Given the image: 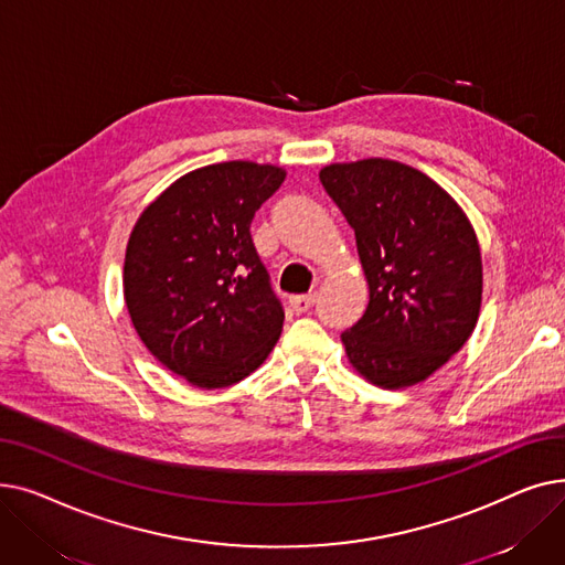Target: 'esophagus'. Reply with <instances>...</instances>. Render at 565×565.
<instances>
[{
	"instance_id": "esophagus-1",
	"label": "esophagus",
	"mask_w": 565,
	"mask_h": 565,
	"mask_svg": "<svg viewBox=\"0 0 565 565\" xmlns=\"http://www.w3.org/2000/svg\"><path fill=\"white\" fill-rule=\"evenodd\" d=\"M316 305V292H307V295H292L290 298V307L298 311V313H305L309 311L311 307Z\"/></svg>"
}]
</instances>
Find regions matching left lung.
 <instances>
[{
    "label": "left lung",
    "mask_w": 565,
    "mask_h": 565,
    "mask_svg": "<svg viewBox=\"0 0 565 565\" xmlns=\"http://www.w3.org/2000/svg\"><path fill=\"white\" fill-rule=\"evenodd\" d=\"M320 183L354 228L369 284L364 316L341 334L348 362L382 390L424 382L477 328V231L447 190L396 160L334 162Z\"/></svg>",
    "instance_id": "left-lung-1"
}]
</instances>
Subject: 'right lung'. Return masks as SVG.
<instances>
[{
	"instance_id": "1",
	"label": "right lung",
	"mask_w": 565,
	"mask_h": 565,
	"mask_svg": "<svg viewBox=\"0 0 565 565\" xmlns=\"http://www.w3.org/2000/svg\"><path fill=\"white\" fill-rule=\"evenodd\" d=\"M286 169L233 160L194 169L143 207L124 298L148 352L199 390L254 373L281 337L284 309L249 224Z\"/></svg>"
}]
</instances>
